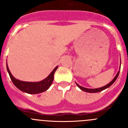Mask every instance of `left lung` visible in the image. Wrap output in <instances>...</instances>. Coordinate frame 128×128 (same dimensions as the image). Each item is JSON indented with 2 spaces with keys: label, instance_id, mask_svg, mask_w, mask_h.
Returning a JSON list of instances; mask_svg holds the SVG:
<instances>
[{
  "label": "left lung",
  "instance_id": "obj_1",
  "mask_svg": "<svg viewBox=\"0 0 128 128\" xmlns=\"http://www.w3.org/2000/svg\"><path fill=\"white\" fill-rule=\"evenodd\" d=\"M120 65H121V64H120ZM119 70H120V68ZM119 72H120V71H118V72H117V75L115 76V78L113 79L112 81H111L110 83H108V84H106V85L104 86L100 87V88H94V89L87 88H84V87H82V86H81L79 85V84H78V83H76V84L77 86H78L79 87V88H80L81 90H82V91L86 92H89V93H97V92H99L102 91V90H105V89H106L107 88H108V87L112 85V84L114 82H115V80H117V78H118V74H119Z\"/></svg>",
  "mask_w": 128,
  "mask_h": 128
}]
</instances>
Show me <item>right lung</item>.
<instances>
[{
  "label": "right lung",
  "mask_w": 128,
  "mask_h": 128,
  "mask_svg": "<svg viewBox=\"0 0 128 128\" xmlns=\"http://www.w3.org/2000/svg\"><path fill=\"white\" fill-rule=\"evenodd\" d=\"M6 66L7 70L8 72L10 78H11L12 82H13V84L15 85V86L21 91L26 92V93L30 94L42 93L48 89V88L50 86L52 83L53 80H54V74L58 67V66H57L54 68L51 73L42 81H39V82H26V81H20V80H18L14 78L10 72L8 66L7 64Z\"/></svg>",
  "instance_id": "add662e5"
}]
</instances>
